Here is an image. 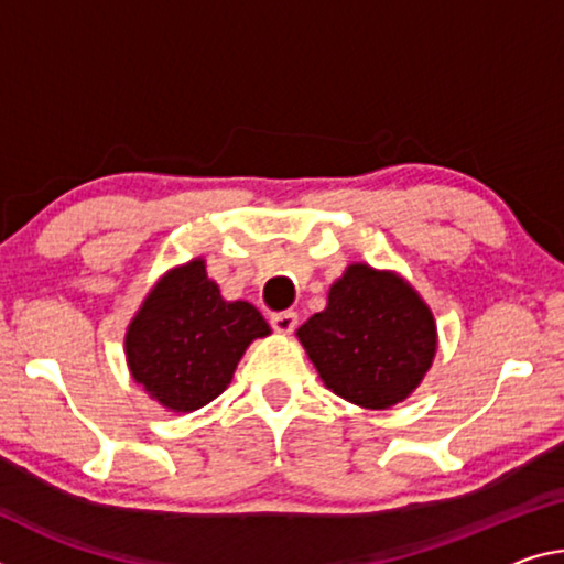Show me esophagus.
Instances as JSON below:
<instances>
[{"label": "esophagus", "instance_id": "obj_1", "mask_svg": "<svg viewBox=\"0 0 564 564\" xmlns=\"http://www.w3.org/2000/svg\"><path fill=\"white\" fill-rule=\"evenodd\" d=\"M296 324H299V316L293 314V311H283V314H273L271 316V326H273L275 334L289 336L291 330L296 328Z\"/></svg>", "mask_w": 564, "mask_h": 564}]
</instances>
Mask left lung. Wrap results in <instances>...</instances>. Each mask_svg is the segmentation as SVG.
I'll return each mask as SVG.
<instances>
[{"label": "left lung", "instance_id": "8db88e82", "mask_svg": "<svg viewBox=\"0 0 564 564\" xmlns=\"http://www.w3.org/2000/svg\"><path fill=\"white\" fill-rule=\"evenodd\" d=\"M324 387L361 409H391L424 381L436 356V321L404 275L346 265L326 308L296 330Z\"/></svg>", "mask_w": 564, "mask_h": 564}]
</instances>
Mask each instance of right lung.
Here are the masks:
<instances>
[{
    "label": "right lung",
    "instance_id": "right-lung-1",
    "mask_svg": "<svg viewBox=\"0 0 564 564\" xmlns=\"http://www.w3.org/2000/svg\"><path fill=\"white\" fill-rule=\"evenodd\" d=\"M265 324L253 303L226 301L205 258L173 265L142 299L124 330L130 377L167 411L191 414L228 389Z\"/></svg>",
    "mask_w": 564,
    "mask_h": 564
}]
</instances>
